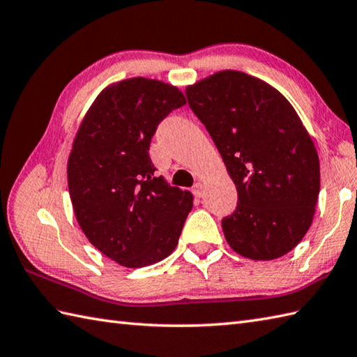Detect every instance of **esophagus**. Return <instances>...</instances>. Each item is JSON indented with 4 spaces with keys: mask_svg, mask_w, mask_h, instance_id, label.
<instances>
[{
    "mask_svg": "<svg viewBox=\"0 0 357 357\" xmlns=\"http://www.w3.org/2000/svg\"><path fill=\"white\" fill-rule=\"evenodd\" d=\"M194 195L199 197V199H202V197L204 195V186L202 183H197L194 186Z\"/></svg>",
    "mask_w": 357,
    "mask_h": 357,
    "instance_id": "34e87169",
    "label": "esophagus"
}]
</instances>
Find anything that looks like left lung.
Returning a JSON list of instances; mask_svg holds the SVG:
<instances>
[{"instance_id": "obj_1", "label": "left lung", "mask_w": 357, "mask_h": 357, "mask_svg": "<svg viewBox=\"0 0 357 357\" xmlns=\"http://www.w3.org/2000/svg\"><path fill=\"white\" fill-rule=\"evenodd\" d=\"M238 192L221 220L229 245L250 259L286 255L310 227L319 158L290 102L272 85L225 70L186 89Z\"/></svg>"}]
</instances>
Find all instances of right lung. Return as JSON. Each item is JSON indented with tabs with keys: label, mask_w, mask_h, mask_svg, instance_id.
<instances>
[{
	"label": "right lung",
	"mask_w": 357,
	"mask_h": 357,
	"mask_svg": "<svg viewBox=\"0 0 357 357\" xmlns=\"http://www.w3.org/2000/svg\"><path fill=\"white\" fill-rule=\"evenodd\" d=\"M185 104L177 86L131 77L107 86L79 126L70 199L86 238L117 264L158 263L178 243L192 194L155 177L148 151L157 125Z\"/></svg>",
	"instance_id": "1"
}]
</instances>
